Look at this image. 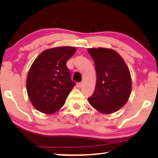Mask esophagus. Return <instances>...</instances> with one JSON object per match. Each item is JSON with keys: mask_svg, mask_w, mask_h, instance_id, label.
I'll use <instances>...</instances> for the list:
<instances>
[{"mask_svg": "<svg viewBox=\"0 0 158 158\" xmlns=\"http://www.w3.org/2000/svg\"><path fill=\"white\" fill-rule=\"evenodd\" d=\"M82 85H83V84H82V83H77L76 84V86H77V88H80L82 87Z\"/></svg>", "mask_w": 158, "mask_h": 158, "instance_id": "1", "label": "esophagus"}]
</instances>
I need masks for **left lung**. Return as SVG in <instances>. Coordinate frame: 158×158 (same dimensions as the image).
<instances>
[{"label": "left lung", "mask_w": 158, "mask_h": 158, "mask_svg": "<svg viewBox=\"0 0 158 158\" xmlns=\"http://www.w3.org/2000/svg\"><path fill=\"white\" fill-rule=\"evenodd\" d=\"M95 63L96 85L88 98L90 104L103 114L117 111L131 94L130 73L124 60L116 52L106 48L88 49Z\"/></svg>", "instance_id": "8db88e82"}]
</instances>
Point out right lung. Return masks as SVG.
Instances as JSON below:
<instances>
[{
    "mask_svg": "<svg viewBox=\"0 0 158 158\" xmlns=\"http://www.w3.org/2000/svg\"><path fill=\"white\" fill-rule=\"evenodd\" d=\"M73 47L47 49L36 57L28 73L27 90L38 111L50 114L61 109L75 85L66 62L74 55Z\"/></svg>",
    "mask_w": 158,
    "mask_h": 158,
    "instance_id": "right-lung-1",
    "label": "right lung"
}]
</instances>
